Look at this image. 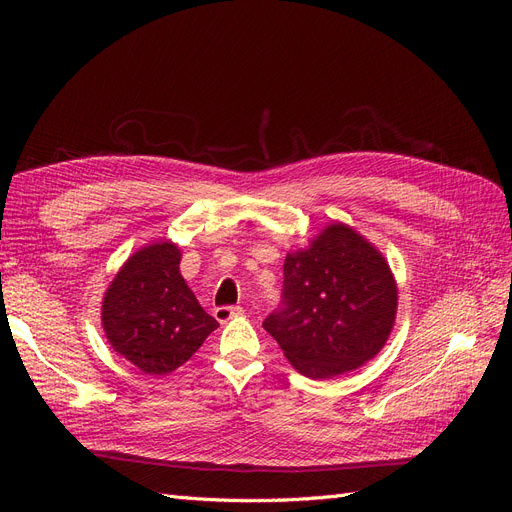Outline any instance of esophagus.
<instances>
[{
	"instance_id": "34e87169",
	"label": "esophagus",
	"mask_w": 512,
	"mask_h": 512,
	"mask_svg": "<svg viewBox=\"0 0 512 512\" xmlns=\"http://www.w3.org/2000/svg\"><path fill=\"white\" fill-rule=\"evenodd\" d=\"M241 314H243L241 305H222V307H215V312H213V316L218 322H228L230 318L241 316Z\"/></svg>"
}]
</instances>
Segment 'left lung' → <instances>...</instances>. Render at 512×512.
<instances>
[{
    "label": "left lung",
    "instance_id": "1",
    "mask_svg": "<svg viewBox=\"0 0 512 512\" xmlns=\"http://www.w3.org/2000/svg\"><path fill=\"white\" fill-rule=\"evenodd\" d=\"M397 312V286L382 254L333 224L307 250L288 254L280 307L262 322L303 376L329 380L380 352Z\"/></svg>",
    "mask_w": 512,
    "mask_h": 512
}]
</instances>
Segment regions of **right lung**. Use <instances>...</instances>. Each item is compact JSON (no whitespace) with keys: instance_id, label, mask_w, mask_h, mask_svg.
Returning a JSON list of instances; mask_svg holds the SVG:
<instances>
[{"instance_id":"1","label":"right lung","mask_w":512,"mask_h":512,"mask_svg":"<svg viewBox=\"0 0 512 512\" xmlns=\"http://www.w3.org/2000/svg\"><path fill=\"white\" fill-rule=\"evenodd\" d=\"M179 260L177 245L168 241L136 252L102 303V327L113 350L149 376L181 367L218 329L181 277Z\"/></svg>"}]
</instances>
